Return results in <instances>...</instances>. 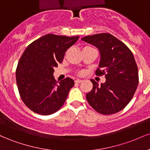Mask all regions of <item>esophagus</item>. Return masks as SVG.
<instances>
[{
    "label": "esophagus",
    "mask_w": 150,
    "mask_h": 150,
    "mask_svg": "<svg viewBox=\"0 0 150 150\" xmlns=\"http://www.w3.org/2000/svg\"><path fill=\"white\" fill-rule=\"evenodd\" d=\"M75 82H76V83H80V82H82V80H79V79H77V80H75Z\"/></svg>",
    "instance_id": "obj_1"
}]
</instances>
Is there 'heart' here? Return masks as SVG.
I'll use <instances>...</instances> for the list:
<instances>
[{"label":"heart","mask_w":150,"mask_h":150,"mask_svg":"<svg viewBox=\"0 0 150 150\" xmlns=\"http://www.w3.org/2000/svg\"><path fill=\"white\" fill-rule=\"evenodd\" d=\"M80 74H82V73H80Z\"/></svg>","instance_id":"b5f03b06"}]
</instances>
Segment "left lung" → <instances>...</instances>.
Masks as SVG:
<instances>
[{
	"label": "left lung",
	"mask_w": 150,
	"mask_h": 150,
	"mask_svg": "<svg viewBox=\"0 0 150 150\" xmlns=\"http://www.w3.org/2000/svg\"><path fill=\"white\" fill-rule=\"evenodd\" d=\"M97 48L100 53L97 75L106 74V82L91 80L93 88L86 94L87 100L97 112L104 115L117 113L130 102L138 85V70L133 54L124 43L108 33L82 38Z\"/></svg>",
	"instance_id": "8db88e82"
}]
</instances>
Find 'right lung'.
<instances>
[{
    "label": "right lung",
    "mask_w": 150,
    "mask_h": 150,
    "mask_svg": "<svg viewBox=\"0 0 150 150\" xmlns=\"http://www.w3.org/2000/svg\"><path fill=\"white\" fill-rule=\"evenodd\" d=\"M78 39L48 34L26 48L17 67L16 82L22 101L34 112L52 114L64 104L75 82L67 77L58 83L54 68Z\"/></svg>",
    "instance_id": "add662e5"
}]
</instances>
